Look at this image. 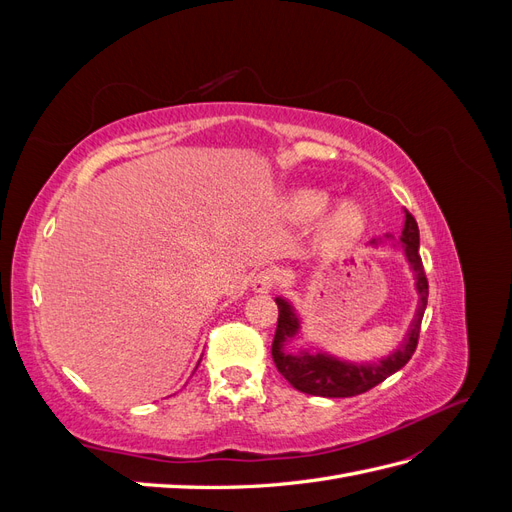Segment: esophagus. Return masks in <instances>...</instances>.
I'll use <instances>...</instances> for the list:
<instances>
[{
  "instance_id": "obj_1",
  "label": "esophagus",
  "mask_w": 512,
  "mask_h": 512,
  "mask_svg": "<svg viewBox=\"0 0 512 512\" xmlns=\"http://www.w3.org/2000/svg\"><path fill=\"white\" fill-rule=\"evenodd\" d=\"M275 284H277V273L271 271V269H265V271H260V273L254 275L252 290L256 294H267L275 288Z\"/></svg>"
}]
</instances>
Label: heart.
<instances>
[{
    "mask_svg": "<svg viewBox=\"0 0 512 512\" xmlns=\"http://www.w3.org/2000/svg\"><path fill=\"white\" fill-rule=\"evenodd\" d=\"M331 194L316 188H301L286 200V211L294 222H312L329 209ZM367 230V211L359 203L337 205L320 228V241L327 247H348Z\"/></svg>",
    "mask_w": 512,
    "mask_h": 512,
    "instance_id": "1",
    "label": "heart"
}]
</instances>
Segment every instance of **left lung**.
<instances>
[{
  "instance_id": "1",
  "label": "left lung",
  "mask_w": 512,
  "mask_h": 512,
  "mask_svg": "<svg viewBox=\"0 0 512 512\" xmlns=\"http://www.w3.org/2000/svg\"><path fill=\"white\" fill-rule=\"evenodd\" d=\"M404 220V230H401L399 243H391V247H399L401 254H404L408 267L414 277V288L418 294L414 316L410 320V327L401 339V344L384 354L378 361H365V363H354L339 359V356L324 352L318 348H303L294 342L301 337V316L297 309L286 299L277 297V309H280V318H277V331L273 339V361L280 374L294 386V389L316 395V397H354L361 395L369 389H374L376 384L393 376L395 371L404 367L410 356L416 350L418 333H421V322L427 307L429 297V286L427 277L423 271L421 254H418V226L416 220L408 211ZM389 239V237H386ZM384 243V241H382ZM371 247H380L378 241H369Z\"/></svg>"
}]
</instances>
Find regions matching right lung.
<instances>
[{
	"label": "right lung",
	"instance_id": "1",
	"mask_svg": "<svg viewBox=\"0 0 512 512\" xmlns=\"http://www.w3.org/2000/svg\"><path fill=\"white\" fill-rule=\"evenodd\" d=\"M198 363H200V361H198ZM196 367H198V365H196Z\"/></svg>",
	"mask_w": 512,
	"mask_h": 512
}]
</instances>
